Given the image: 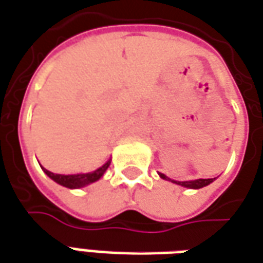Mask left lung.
I'll return each mask as SVG.
<instances>
[{"label": "left lung", "instance_id": "left-lung-1", "mask_svg": "<svg viewBox=\"0 0 263 263\" xmlns=\"http://www.w3.org/2000/svg\"><path fill=\"white\" fill-rule=\"evenodd\" d=\"M160 176L162 179H166V181H172L170 178H166L164 174H160ZM174 183H178L181 186L185 187H191V189H200L203 186H208L209 183H212L213 179H196V181H185V182H179V181H172Z\"/></svg>", "mask_w": 263, "mask_h": 263}]
</instances>
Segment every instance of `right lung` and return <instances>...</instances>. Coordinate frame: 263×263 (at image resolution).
<instances>
[{
  "label": "right lung",
  "instance_id": "right-lung-1",
  "mask_svg": "<svg viewBox=\"0 0 263 263\" xmlns=\"http://www.w3.org/2000/svg\"><path fill=\"white\" fill-rule=\"evenodd\" d=\"M110 165V160L103 164L101 168H98L97 171L89 172V174H77V175H60V174H53V172L47 171L43 168V171L46 172V175L50 176L51 179L57 183H60L63 186L70 187V189H74V187H82L85 185H89L92 182L98 181L101 176L105 174V171L108 170V166Z\"/></svg>",
  "mask_w": 263,
  "mask_h": 263
}]
</instances>
